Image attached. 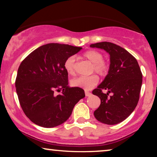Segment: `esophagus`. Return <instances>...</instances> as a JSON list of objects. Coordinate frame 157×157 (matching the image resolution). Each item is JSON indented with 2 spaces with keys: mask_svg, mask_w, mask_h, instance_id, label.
I'll use <instances>...</instances> for the list:
<instances>
[{
  "mask_svg": "<svg viewBox=\"0 0 157 157\" xmlns=\"http://www.w3.org/2000/svg\"><path fill=\"white\" fill-rule=\"evenodd\" d=\"M85 95H86V96H91V93L88 91H85Z\"/></svg>",
  "mask_w": 157,
  "mask_h": 157,
  "instance_id": "34e87169",
  "label": "esophagus"
}]
</instances>
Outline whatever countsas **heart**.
I'll use <instances>...</instances> for the list:
<instances>
[{
  "label": "heart",
  "instance_id": "b5f03b06",
  "mask_svg": "<svg viewBox=\"0 0 157 157\" xmlns=\"http://www.w3.org/2000/svg\"><path fill=\"white\" fill-rule=\"evenodd\" d=\"M83 57L93 64V71H95L100 76H105L109 71V66L107 62L103 60L104 56L100 51L89 50L83 53ZM74 56H70L66 60L64 68L66 72L71 76L76 74V64ZM98 82V78L96 75L89 76H81L71 81V85L74 87H78L85 90H89L95 86Z\"/></svg>",
  "mask_w": 157,
  "mask_h": 157
}]
</instances>
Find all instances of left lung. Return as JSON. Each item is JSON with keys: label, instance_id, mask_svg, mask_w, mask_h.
Listing matches in <instances>:
<instances>
[{"label": "left lung", "instance_id": "1", "mask_svg": "<svg viewBox=\"0 0 157 157\" xmlns=\"http://www.w3.org/2000/svg\"><path fill=\"white\" fill-rule=\"evenodd\" d=\"M90 47L104 49L110 55L108 74L92 93L101 99L94 117L103 124L114 125L125 120L136 108L142 74L136 59L122 47L106 41L91 44ZM103 90L107 93L104 94ZM110 93L113 95L109 97Z\"/></svg>", "mask_w": 157, "mask_h": 157}]
</instances>
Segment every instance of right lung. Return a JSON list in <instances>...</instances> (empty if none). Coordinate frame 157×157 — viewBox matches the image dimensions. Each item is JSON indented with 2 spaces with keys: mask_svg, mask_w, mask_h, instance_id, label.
I'll use <instances>...</instances> for the list:
<instances>
[{
  "mask_svg": "<svg viewBox=\"0 0 157 157\" xmlns=\"http://www.w3.org/2000/svg\"><path fill=\"white\" fill-rule=\"evenodd\" d=\"M81 47L48 44L31 52L19 66L16 88L25 116L37 125L52 128L70 117L75 105L85 97L83 89L68 86L64 63ZM62 91L56 95L55 92Z\"/></svg>",
  "mask_w": 157,
  "mask_h": 157,
  "instance_id": "add662e5",
  "label": "right lung"
}]
</instances>
